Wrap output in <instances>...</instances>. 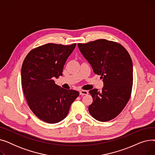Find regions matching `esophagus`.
Here are the masks:
<instances>
[{"mask_svg": "<svg viewBox=\"0 0 155 155\" xmlns=\"http://www.w3.org/2000/svg\"><path fill=\"white\" fill-rule=\"evenodd\" d=\"M79 93H80V95H87V94H88V91H84V90L80 91L79 92Z\"/></svg>", "mask_w": 155, "mask_h": 155, "instance_id": "esophagus-1", "label": "esophagus"}]
</instances>
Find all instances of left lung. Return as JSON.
Segmentation results:
<instances>
[{"mask_svg": "<svg viewBox=\"0 0 155 155\" xmlns=\"http://www.w3.org/2000/svg\"><path fill=\"white\" fill-rule=\"evenodd\" d=\"M78 46L94 72L101 75L104 82L102 92L97 88L89 91L93 98L88 106L89 112L101 122L115 118L131 96L133 81L131 56L121 45L104 39L78 43Z\"/></svg>", "mask_w": 155, "mask_h": 155, "instance_id": "8db88e82", "label": "left lung"}]
</instances>
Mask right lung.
Listing matches in <instances>:
<instances>
[{"instance_id": "right-lung-1", "label": "right lung", "mask_w": 155, "mask_h": 155, "mask_svg": "<svg viewBox=\"0 0 155 155\" xmlns=\"http://www.w3.org/2000/svg\"><path fill=\"white\" fill-rule=\"evenodd\" d=\"M76 43L67 46L48 43L32 50L21 68V84L31 110L41 120L54 124L68 115L78 91L55 84Z\"/></svg>"}]
</instances>
